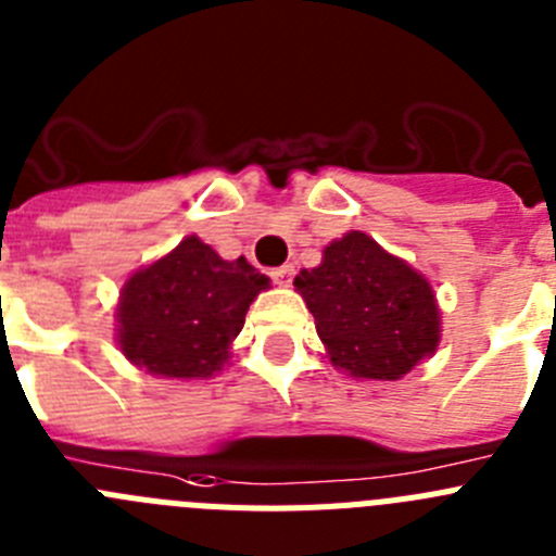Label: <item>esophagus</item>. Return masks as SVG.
Listing matches in <instances>:
<instances>
[{"instance_id": "1", "label": "esophagus", "mask_w": 556, "mask_h": 556, "mask_svg": "<svg viewBox=\"0 0 556 556\" xmlns=\"http://www.w3.org/2000/svg\"><path fill=\"white\" fill-rule=\"evenodd\" d=\"M269 275H273V281L278 283V287H292L294 267H292V264H283V267H275Z\"/></svg>"}]
</instances>
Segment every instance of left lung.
<instances>
[{"mask_svg": "<svg viewBox=\"0 0 556 556\" xmlns=\"http://www.w3.org/2000/svg\"><path fill=\"white\" fill-rule=\"evenodd\" d=\"M294 287L314 314L330 364L350 378L400 380L441 341V312L425 275L364 231L333 239Z\"/></svg>", "mask_w": 556, "mask_h": 556, "instance_id": "obj_1", "label": "left lung"}]
</instances>
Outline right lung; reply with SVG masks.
Segmentation results:
<instances>
[{"instance_id":"1","label":"right lung","mask_w":556,"mask_h":556,"mask_svg":"<svg viewBox=\"0 0 556 556\" xmlns=\"http://www.w3.org/2000/svg\"><path fill=\"white\" fill-rule=\"evenodd\" d=\"M264 289L269 278L244 256L226 262L198 237L181 239L121 289V353L162 378H212Z\"/></svg>"}]
</instances>
